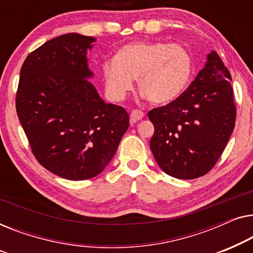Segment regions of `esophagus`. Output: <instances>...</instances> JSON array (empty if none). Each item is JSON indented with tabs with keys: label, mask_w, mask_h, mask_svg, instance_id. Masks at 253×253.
<instances>
[{
	"label": "esophagus",
	"mask_w": 253,
	"mask_h": 253,
	"mask_svg": "<svg viewBox=\"0 0 253 253\" xmlns=\"http://www.w3.org/2000/svg\"><path fill=\"white\" fill-rule=\"evenodd\" d=\"M144 117V113L141 111V110H134V111H131L130 113V123L131 124H135L138 120H141L142 118Z\"/></svg>",
	"instance_id": "34e87169"
}]
</instances>
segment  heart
<instances>
[{
  "label": "heart",
  "instance_id": "heart-1",
  "mask_svg": "<svg viewBox=\"0 0 253 253\" xmlns=\"http://www.w3.org/2000/svg\"><path fill=\"white\" fill-rule=\"evenodd\" d=\"M193 57L186 47L165 42H131L119 48L102 66L105 92L120 102L133 90L134 79L154 104L176 99L189 84Z\"/></svg>",
  "mask_w": 253,
  "mask_h": 253
}]
</instances>
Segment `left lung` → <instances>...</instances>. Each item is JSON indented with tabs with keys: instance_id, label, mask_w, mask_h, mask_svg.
<instances>
[{
	"instance_id": "left-lung-1",
	"label": "left lung",
	"mask_w": 253,
	"mask_h": 253,
	"mask_svg": "<svg viewBox=\"0 0 253 253\" xmlns=\"http://www.w3.org/2000/svg\"><path fill=\"white\" fill-rule=\"evenodd\" d=\"M232 77L215 51L208 55L186 91L148 117L150 149L159 167L176 179H196L213 169L232 135L236 106Z\"/></svg>"
}]
</instances>
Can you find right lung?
I'll list each match as a JSON object with an SVG mask.
<instances>
[{
	"label": "right lung",
	"instance_id": "add662e5",
	"mask_svg": "<svg viewBox=\"0 0 253 253\" xmlns=\"http://www.w3.org/2000/svg\"><path fill=\"white\" fill-rule=\"evenodd\" d=\"M92 37L77 33L49 40L26 57L16 110L32 152L44 169L67 180L91 179L115 156L129 116L105 103L88 69Z\"/></svg>",
	"mask_w": 253,
	"mask_h": 253
}]
</instances>
